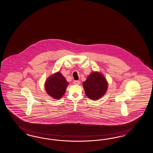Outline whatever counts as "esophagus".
I'll list each match as a JSON object with an SVG mask.
<instances>
[{
	"mask_svg": "<svg viewBox=\"0 0 153 153\" xmlns=\"http://www.w3.org/2000/svg\"><path fill=\"white\" fill-rule=\"evenodd\" d=\"M79 83H80V82L78 80H74V84L75 85H79Z\"/></svg>",
	"mask_w": 153,
	"mask_h": 153,
	"instance_id": "esophagus-1",
	"label": "esophagus"
}]
</instances>
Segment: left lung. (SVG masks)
Masks as SVG:
<instances>
[{"label": "left lung", "mask_w": 153, "mask_h": 153, "mask_svg": "<svg viewBox=\"0 0 153 153\" xmlns=\"http://www.w3.org/2000/svg\"><path fill=\"white\" fill-rule=\"evenodd\" d=\"M84 89L88 98L96 100L103 96L108 88L104 76L98 72H92L83 82Z\"/></svg>", "instance_id": "8db88e82"}]
</instances>
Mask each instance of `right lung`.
Wrapping results in <instances>:
<instances>
[{"instance_id":"obj_1","label":"right lung","mask_w":153,"mask_h":153,"mask_svg":"<svg viewBox=\"0 0 153 153\" xmlns=\"http://www.w3.org/2000/svg\"><path fill=\"white\" fill-rule=\"evenodd\" d=\"M68 82L60 72L49 77L45 82V88L50 96L55 99L61 98L64 94Z\"/></svg>"}]
</instances>
